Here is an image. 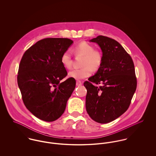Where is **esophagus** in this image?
Here are the masks:
<instances>
[{
    "label": "esophagus",
    "instance_id": "1",
    "mask_svg": "<svg viewBox=\"0 0 156 156\" xmlns=\"http://www.w3.org/2000/svg\"><path fill=\"white\" fill-rule=\"evenodd\" d=\"M82 85V82L80 80H77L76 81V86H80Z\"/></svg>",
    "mask_w": 156,
    "mask_h": 156
}]
</instances>
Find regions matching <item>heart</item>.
<instances>
[{"instance_id":"obj_1","label":"heart","mask_w":156,"mask_h":156,"mask_svg":"<svg viewBox=\"0 0 156 156\" xmlns=\"http://www.w3.org/2000/svg\"><path fill=\"white\" fill-rule=\"evenodd\" d=\"M76 56L80 55L83 57L82 62L81 68L73 69L69 72V77L79 80L87 78L92 74V69L97 71L101 67L103 56L102 52L97 49H94V45L87 42H81L76 45L72 50ZM63 66L67 69L72 67L73 59L71 52L68 50L64 51L61 58Z\"/></svg>"}]
</instances>
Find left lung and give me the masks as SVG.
Instances as JSON below:
<instances>
[{
  "mask_svg": "<svg viewBox=\"0 0 156 156\" xmlns=\"http://www.w3.org/2000/svg\"><path fill=\"white\" fill-rule=\"evenodd\" d=\"M90 41L99 45L103 60L95 75L83 83L87 89L86 109L94 121L106 124L122 115L131 103L137 87L134 66L130 55L116 40L99 35Z\"/></svg>",
  "mask_w": 156,
  "mask_h": 156,
  "instance_id": "1",
  "label": "left lung"
}]
</instances>
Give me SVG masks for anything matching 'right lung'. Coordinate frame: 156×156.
<instances>
[{"label": "right lung", "instance_id": "obj_1", "mask_svg": "<svg viewBox=\"0 0 156 156\" xmlns=\"http://www.w3.org/2000/svg\"><path fill=\"white\" fill-rule=\"evenodd\" d=\"M73 41L68 38H47L29 48L20 61L17 83L26 108L38 118L51 122L65 111L76 80L67 76L61 63L62 53Z\"/></svg>", "mask_w": 156, "mask_h": 156}]
</instances>
